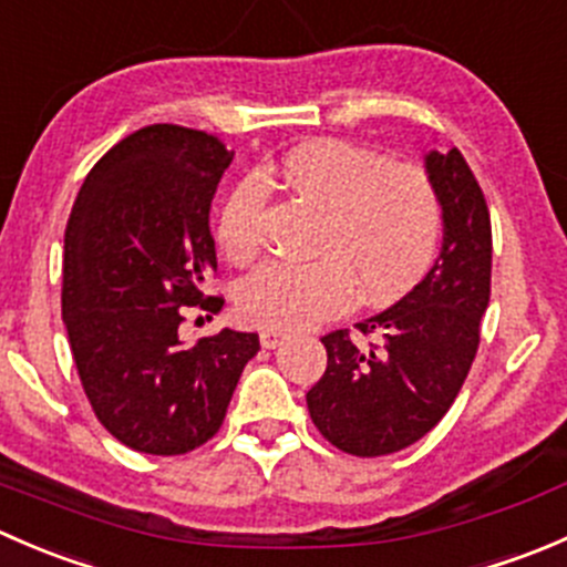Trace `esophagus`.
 Returning a JSON list of instances; mask_svg holds the SVG:
<instances>
[{
  "mask_svg": "<svg viewBox=\"0 0 567 567\" xmlns=\"http://www.w3.org/2000/svg\"><path fill=\"white\" fill-rule=\"evenodd\" d=\"M288 340V331H279V329H262L260 331V342L262 348H277Z\"/></svg>",
  "mask_w": 567,
  "mask_h": 567,
  "instance_id": "obj_1",
  "label": "esophagus"
}]
</instances>
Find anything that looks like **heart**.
Here are the masks:
<instances>
[{"mask_svg":"<svg viewBox=\"0 0 567 567\" xmlns=\"http://www.w3.org/2000/svg\"><path fill=\"white\" fill-rule=\"evenodd\" d=\"M262 177L316 205L320 221L307 266L266 262L238 288L241 316L266 329H305L337 316L353 299L390 301L431 268L442 238V203L431 175L409 162L342 140L296 145ZM266 183L247 175L230 188L216 221L225 255L247 262L260 251Z\"/></svg>","mask_w":567,"mask_h":567,"instance_id":"b5f03b06","label":"heart"}]
</instances>
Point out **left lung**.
I'll list each match as a JSON object with an SVG mask.
<instances>
[{
  "instance_id": "1",
  "label": "left lung",
  "mask_w": 567,
  "mask_h": 567,
  "mask_svg": "<svg viewBox=\"0 0 567 567\" xmlns=\"http://www.w3.org/2000/svg\"><path fill=\"white\" fill-rule=\"evenodd\" d=\"M425 167L442 203V255L390 310L357 323L353 334L320 337L329 362L307 392L320 436L357 458L398 453L433 431L477 357L491 299L488 205L458 147L427 153Z\"/></svg>"
}]
</instances>
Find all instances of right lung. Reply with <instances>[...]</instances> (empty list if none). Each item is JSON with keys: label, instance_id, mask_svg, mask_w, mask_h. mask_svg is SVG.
<instances>
[{"label": "right lung", "instance_id": "add662e5", "mask_svg": "<svg viewBox=\"0 0 567 567\" xmlns=\"http://www.w3.org/2000/svg\"><path fill=\"white\" fill-rule=\"evenodd\" d=\"M236 153L205 131L145 125L84 177L65 227L62 320L101 425L136 453L183 455L219 433L260 340L221 329L192 346L188 310L216 274L210 199Z\"/></svg>", "mask_w": 567, "mask_h": 567}]
</instances>
